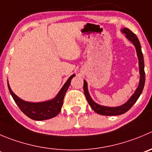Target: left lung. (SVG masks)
Listing matches in <instances>:
<instances>
[{
  "mask_svg": "<svg viewBox=\"0 0 152 152\" xmlns=\"http://www.w3.org/2000/svg\"><path fill=\"white\" fill-rule=\"evenodd\" d=\"M122 33L126 34V37L134 45L137 50V56H138L139 59V66H140V83H139L138 88L137 90L135 91L134 95L130 98L129 100L125 104L122 105V106L117 107H104L101 106L99 104H97L95 102L92 101L91 99L90 95H89V92H88L87 89V83L86 82L83 81V91H84L85 96L86 98L88 103L90 105L92 109L95 111L97 113L100 114V115H121L127 111L129 110L131 108V107L135 104L137 102V99H139L140 95H141L142 92V89L144 88V85H145V71H144V60H143V55H142V50H141V46H140V43L139 42L138 38L137 36L133 33L131 30L129 29L125 28L122 30Z\"/></svg>",
  "mask_w": 152,
  "mask_h": 152,
  "instance_id": "obj_1",
  "label": "left lung"
}]
</instances>
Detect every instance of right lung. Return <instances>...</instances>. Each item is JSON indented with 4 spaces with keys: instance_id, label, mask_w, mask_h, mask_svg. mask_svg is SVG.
<instances>
[{
    "instance_id": "add662e5",
    "label": "right lung",
    "mask_w": 152,
    "mask_h": 152,
    "mask_svg": "<svg viewBox=\"0 0 152 152\" xmlns=\"http://www.w3.org/2000/svg\"><path fill=\"white\" fill-rule=\"evenodd\" d=\"M75 76V75H72L60 89V92L57 94V96L48 102H39V103L24 102L13 93L12 89H10L9 83L8 88L16 104L27 116L34 120H45V119H49V118L56 116L60 112L63 104L65 94L68 90V88L70 86L71 80Z\"/></svg>"
}]
</instances>
